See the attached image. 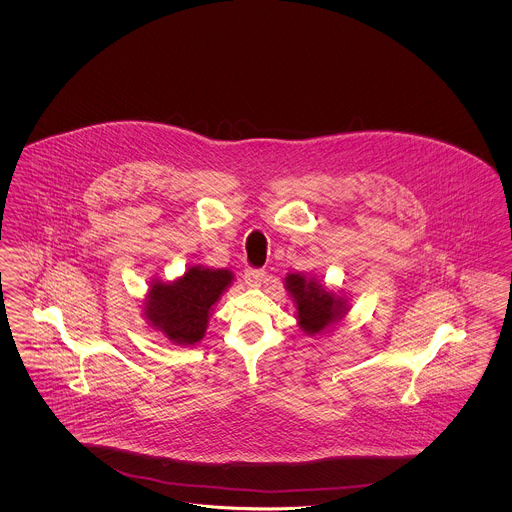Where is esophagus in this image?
<instances>
[{
	"label": "esophagus",
	"instance_id": "obj_1",
	"mask_svg": "<svg viewBox=\"0 0 512 512\" xmlns=\"http://www.w3.org/2000/svg\"><path fill=\"white\" fill-rule=\"evenodd\" d=\"M265 276H267V272L261 270V268H247L244 272L245 284L249 288H259L261 282L265 280Z\"/></svg>",
	"mask_w": 512,
	"mask_h": 512
}]
</instances>
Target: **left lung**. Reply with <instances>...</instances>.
I'll use <instances>...</instances> for the list:
<instances>
[{"label":"left lung","instance_id":"1","mask_svg":"<svg viewBox=\"0 0 512 512\" xmlns=\"http://www.w3.org/2000/svg\"><path fill=\"white\" fill-rule=\"evenodd\" d=\"M284 288L292 297L295 320L303 334L309 338H322L338 326L351 311L349 295L328 288L317 276L303 272H288Z\"/></svg>","mask_w":512,"mask_h":512}]
</instances>
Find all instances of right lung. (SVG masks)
<instances>
[{
	"label": "right lung",
	"instance_id": "1",
	"mask_svg": "<svg viewBox=\"0 0 512 512\" xmlns=\"http://www.w3.org/2000/svg\"><path fill=\"white\" fill-rule=\"evenodd\" d=\"M234 282L230 268L190 265L171 282L153 278L147 286L142 315L153 332L174 345L190 347L203 340L213 307Z\"/></svg>",
	"mask_w": 512,
	"mask_h": 512
}]
</instances>
